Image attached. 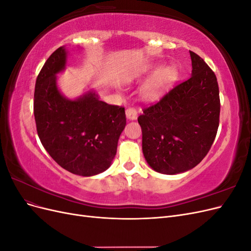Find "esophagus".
Masks as SVG:
<instances>
[{"label":"esophagus","instance_id":"esophagus-1","mask_svg":"<svg viewBox=\"0 0 251 251\" xmlns=\"http://www.w3.org/2000/svg\"><path fill=\"white\" fill-rule=\"evenodd\" d=\"M126 117L130 119V120H136L138 117V114H137V110H136L135 108H127L126 110Z\"/></svg>","mask_w":251,"mask_h":251}]
</instances>
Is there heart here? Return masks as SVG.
<instances>
[{"mask_svg": "<svg viewBox=\"0 0 251 251\" xmlns=\"http://www.w3.org/2000/svg\"><path fill=\"white\" fill-rule=\"evenodd\" d=\"M155 66L149 65L143 67L138 72V76L149 74L151 70H154ZM175 77V70L172 67H161L156 70L151 76L143 82L140 88V94L143 100H154L160 96L163 91L169 87L170 83Z\"/></svg>", "mask_w": 251, "mask_h": 251, "instance_id": "1", "label": "heart"}]
</instances>
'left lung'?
<instances>
[{"instance_id": "1", "label": "left lung", "mask_w": 251, "mask_h": 251, "mask_svg": "<svg viewBox=\"0 0 251 251\" xmlns=\"http://www.w3.org/2000/svg\"><path fill=\"white\" fill-rule=\"evenodd\" d=\"M192 76L179 83L138 117L142 151L154 171L175 175L192 170L207 155L220 117L217 77L195 52Z\"/></svg>"}]
</instances>
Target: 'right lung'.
I'll return each instance as SVG.
<instances>
[{"instance_id": "add662e5", "label": "right lung", "mask_w": 251, "mask_h": 251, "mask_svg": "<svg viewBox=\"0 0 251 251\" xmlns=\"http://www.w3.org/2000/svg\"><path fill=\"white\" fill-rule=\"evenodd\" d=\"M67 51L56 49L37 75L33 111L43 147L58 165L82 177L110 168L126 124L125 108L100 100L94 91L76 100L59 92L56 74L65 70Z\"/></svg>"}]
</instances>
